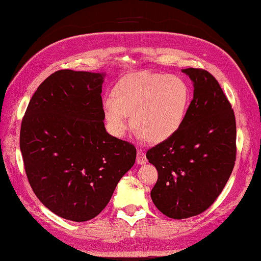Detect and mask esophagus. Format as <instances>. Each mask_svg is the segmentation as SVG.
<instances>
[{
    "instance_id": "1",
    "label": "esophagus",
    "mask_w": 261,
    "mask_h": 261,
    "mask_svg": "<svg viewBox=\"0 0 261 261\" xmlns=\"http://www.w3.org/2000/svg\"><path fill=\"white\" fill-rule=\"evenodd\" d=\"M148 162L147 160V156L142 152L141 150H138V153H137V163L138 165H145V163Z\"/></svg>"
}]
</instances>
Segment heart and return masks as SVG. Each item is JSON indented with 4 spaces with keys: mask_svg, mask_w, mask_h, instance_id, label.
<instances>
[{
    "mask_svg": "<svg viewBox=\"0 0 261 261\" xmlns=\"http://www.w3.org/2000/svg\"><path fill=\"white\" fill-rule=\"evenodd\" d=\"M189 98V88L177 75L137 72L117 83L113 96L102 100V111L109 130L116 137L124 136L132 114L139 136L162 142L182 126Z\"/></svg>",
    "mask_w": 261,
    "mask_h": 261,
    "instance_id": "b5f03b06",
    "label": "heart"
}]
</instances>
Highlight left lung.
<instances>
[{"label": "left lung", "instance_id": "left-lung-1", "mask_svg": "<svg viewBox=\"0 0 261 261\" xmlns=\"http://www.w3.org/2000/svg\"><path fill=\"white\" fill-rule=\"evenodd\" d=\"M181 71L193 83L185 122L147 152L158 170L151 199L172 219L207 210L225 188L236 161L234 113L219 83L204 70Z\"/></svg>", "mask_w": 261, "mask_h": 261}]
</instances>
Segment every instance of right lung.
Returning a JSON list of instances; mask_svg holds the SVG:
<instances>
[{"mask_svg":"<svg viewBox=\"0 0 261 261\" xmlns=\"http://www.w3.org/2000/svg\"><path fill=\"white\" fill-rule=\"evenodd\" d=\"M105 77V72H54L35 91L21 124L20 149L35 196L75 222L106 208L136 161L135 145L106 130Z\"/></svg>","mask_w":261,"mask_h":261,"instance_id":"right-lung-1","label":"right lung"}]
</instances>
